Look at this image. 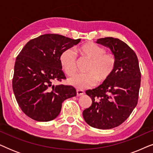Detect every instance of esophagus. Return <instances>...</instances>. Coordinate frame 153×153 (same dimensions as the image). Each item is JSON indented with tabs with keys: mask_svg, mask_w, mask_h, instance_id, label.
<instances>
[{
	"mask_svg": "<svg viewBox=\"0 0 153 153\" xmlns=\"http://www.w3.org/2000/svg\"><path fill=\"white\" fill-rule=\"evenodd\" d=\"M83 94H84V91H81V90H79V89L76 90V95L78 96H81L83 95Z\"/></svg>",
	"mask_w": 153,
	"mask_h": 153,
	"instance_id": "esophagus-1",
	"label": "esophagus"
}]
</instances>
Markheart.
Wrapping results in <instances>:
<instances>
[{"label":"heart","mask_w":153,"mask_h":153,"mask_svg":"<svg viewBox=\"0 0 153 153\" xmlns=\"http://www.w3.org/2000/svg\"><path fill=\"white\" fill-rule=\"evenodd\" d=\"M79 51L83 56L91 59L87 67V73L76 74L69 79V83L79 89L90 88L95 85L97 81L104 82L108 79L116 67V56L106 52V49L94 42L84 44L79 47ZM59 61L64 72L71 76L76 72L77 56L72 48L65 49L60 53Z\"/></svg>","instance_id":"heart-1"}]
</instances>
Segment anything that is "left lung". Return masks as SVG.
<instances>
[{"label": "left lung", "mask_w": 153, "mask_h": 153, "mask_svg": "<svg viewBox=\"0 0 153 153\" xmlns=\"http://www.w3.org/2000/svg\"><path fill=\"white\" fill-rule=\"evenodd\" d=\"M97 43L111 50L116 67L102 85L85 92L92 104L83 111V116L90 126L112 129L124 123L137 106L141 71L135 52L124 42L108 37L98 39Z\"/></svg>", "instance_id": "8db88e82"}]
</instances>
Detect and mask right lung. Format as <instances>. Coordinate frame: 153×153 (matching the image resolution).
Wrapping results in <instances>:
<instances>
[{"label":"right lung","instance_id":"obj_1","mask_svg":"<svg viewBox=\"0 0 153 153\" xmlns=\"http://www.w3.org/2000/svg\"><path fill=\"white\" fill-rule=\"evenodd\" d=\"M58 34H45L31 39L16 58L12 89L26 116L37 121L53 120L64 100L76 95L71 85H53L66 77L59 61L65 49L80 42Z\"/></svg>","mask_w":153,"mask_h":153}]
</instances>
